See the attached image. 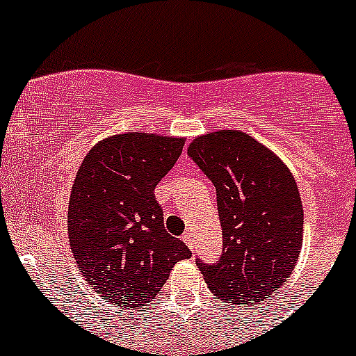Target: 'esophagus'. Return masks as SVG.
<instances>
[{
	"label": "esophagus",
	"mask_w": 356,
	"mask_h": 356,
	"mask_svg": "<svg viewBox=\"0 0 356 356\" xmlns=\"http://www.w3.org/2000/svg\"><path fill=\"white\" fill-rule=\"evenodd\" d=\"M184 241H185V244L188 246V250L194 251V248H196V241H194V235L191 234V232H187V234L184 235Z\"/></svg>",
	"instance_id": "34e87169"
}]
</instances>
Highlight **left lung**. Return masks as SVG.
I'll use <instances>...</instances> for the list:
<instances>
[{
	"label": "left lung",
	"mask_w": 356,
	"mask_h": 356,
	"mask_svg": "<svg viewBox=\"0 0 356 356\" xmlns=\"http://www.w3.org/2000/svg\"><path fill=\"white\" fill-rule=\"evenodd\" d=\"M187 155L216 187L219 260L196 259L210 291L229 303H262L292 275L303 242V207L284 162L248 134L197 137Z\"/></svg>",
	"instance_id": "8db88e82"
}]
</instances>
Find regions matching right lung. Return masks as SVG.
Segmentation results:
<instances>
[{
    "label": "right lung",
    "mask_w": 356,
    "mask_h": 356,
    "mask_svg": "<svg viewBox=\"0 0 356 356\" xmlns=\"http://www.w3.org/2000/svg\"><path fill=\"white\" fill-rule=\"evenodd\" d=\"M184 139L122 134L83 159L69 201V242L85 280L110 303L144 307L176 262L191 259L163 228L155 187L180 159Z\"/></svg>",
    "instance_id": "obj_1"
}]
</instances>
